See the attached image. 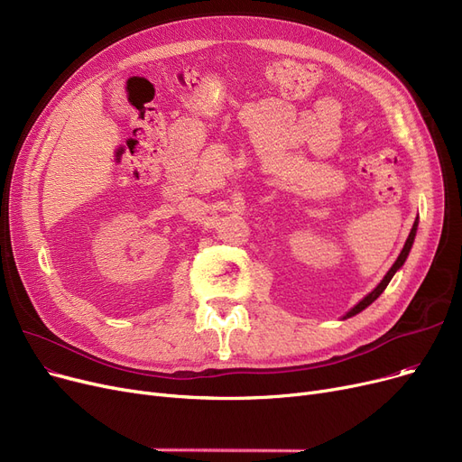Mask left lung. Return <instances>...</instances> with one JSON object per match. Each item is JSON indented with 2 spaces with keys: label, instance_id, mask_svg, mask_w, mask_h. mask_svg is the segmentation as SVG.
I'll return each instance as SVG.
<instances>
[{
  "label": "left lung",
  "instance_id": "1",
  "mask_svg": "<svg viewBox=\"0 0 462 462\" xmlns=\"http://www.w3.org/2000/svg\"><path fill=\"white\" fill-rule=\"evenodd\" d=\"M416 230H418V221L414 223V226H411V230H410V236H408V239H406V244H404V247H402V251H401V254H399V258L395 260V263L392 265V270L390 272H387L385 273V277L382 279V282L373 290V292L367 296V298H363L348 314H346V317L345 319H350V317H354V314H357V312H361L363 309H365V307H369L382 292H383V290H385V286L387 284H390V281L393 279V275L397 273V270L401 268V265L404 263V260H406V256H408V253H410V249H411V244H414V237H416Z\"/></svg>",
  "mask_w": 462,
  "mask_h": 462
}]
</instances>
